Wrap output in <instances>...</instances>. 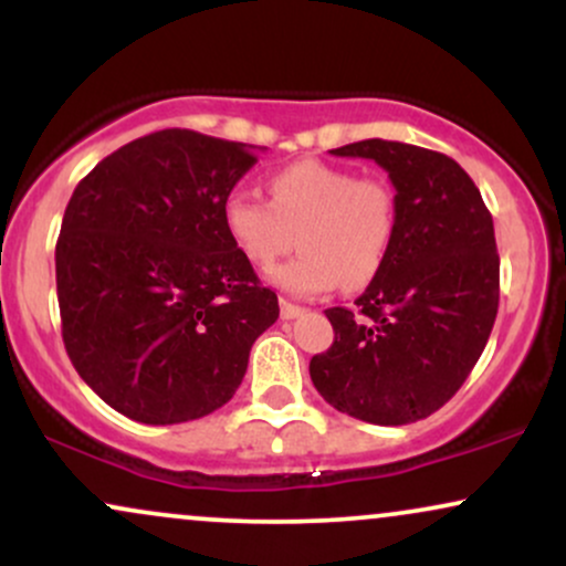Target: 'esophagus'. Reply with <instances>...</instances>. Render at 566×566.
<instances>
[{
  "mask_svg": "<svg viewBox=\"0 0 566 566\" xmlns=\"http://www.w3.org/2000/svg\"><path fill=\"white\" fill-rule=\"evenodd\" d=\"M279 308H282V319H297V316L303 314L305 308H301V305L297 303H290V301H279Z\"/></svg>",
  "mask_w": 566,
  "mask_h": 566,
  "instance_id": "obj_1",
  "label": "esophagus"
}]
</instances>
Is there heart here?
Masks as SVG:
<instances>
[{
  "instance_id": "1",
  "label": "heart",
  "mask_w": 566,
  "mask_h": 566,
  "mask_svg": "<svg viewBox=\"0 0 566 566\" xmlns=\"http://www.w3.org/2000/svg\"><path fill=\"white\" fill-rule=\"evenodd\" d=\"M269 201L231 191L220 207L229 239L255 269H271L297 233L301 255L279 265L274 282L292 295L359 290L380 274L396 229L391 186L343 167L303 159L269 180Z\"/></svg>"
}]
</instances>
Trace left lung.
Wrapping results in <instances>:
<instances>
[{
	"instance_id": "1",
	"label": "left lung",
	"mask_w": 566,
	"mask_h": 566,
	"mask_svg": "<svg viewBox=\"0 0 566 566\" xmlns=\"http://www.w3.org/2000/svg\"><path fill=\"white\" fill-rule=\"evenodd\" d=\"M335 157L378 161L396 188V229L380 274L354 308H327L335 340L311 359L327 405L375 426L423 420L463 386L500 301L495 226L458 161L369 138Z\"/></svg>"
}]
</instances>
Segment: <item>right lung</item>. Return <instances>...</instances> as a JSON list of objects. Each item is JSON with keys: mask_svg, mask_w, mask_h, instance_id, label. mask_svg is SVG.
Here are the masks:
<instances>
[{"mask_svg": "<svg viewBox=\"0 0 566 566\" xmlns=\"http://www.w3.org/2000/svg\"><path fill=\"white\" fill-rule=\"evenodd\" d=\"M255 146L159 129L80 180L55 244L63 343L93 391L146 426L216 412L279 319L220 207Z\"/></svg>", "mask_w": 566, "mask_h": 566, "instance_id": "right-lung-1", "label": "right lung"}]
</instances>
